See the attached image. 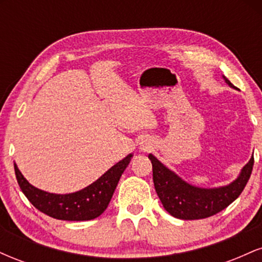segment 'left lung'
I'll return each instance as SVG.
<instances>
[{
	"instance_id": "1",
	"label": "left lung",
	"mask_w": 262,
	"mask_h": 262,
	"mask_svg": "<svg viewBox=\"0 0 262 262\" xmlns=\"http://www.w3.org/2000/svg\"><path fill=\"white\" fill-rule=\"evenodd\" d=\"M223 79L230 87L235 89L227 77L223 76ZM149 159L152 164V180L156 193L162 206L172 217L183 221L208 218L227 208L240 196L250 179L254 166L252 155L240 171L239 176L229 185L204 188L186 182L152 154H149Z\"/></svg>"
}]
</instances>
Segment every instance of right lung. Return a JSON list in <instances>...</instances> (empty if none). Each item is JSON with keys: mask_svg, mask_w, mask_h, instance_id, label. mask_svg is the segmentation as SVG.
<instances>
[{"mask_svg": "<svg viewBox=\"0 0 262 262\" xmlns=\"http://www.w3.org/2000/svg\"><path fill=\"white\" fill-rule=\"evenodd\" d=\"M132 158L133 154H129L90 186L66 194L50 193L34 187L27 181L16 164L14 172L22 192L38 210L60 221H91L100 217L106 210L119 179Z\"/></svg>", "mask_w": 262, "mask_h": 262, "instance_id": "obj_1", "label": "right lung"}]
</instances>
